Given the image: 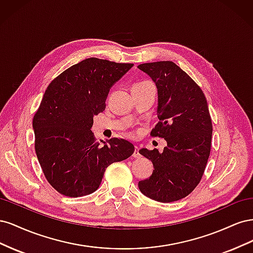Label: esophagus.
Here are the masks:
<instances>
[{
    "mask_svg": "<svg viewBox=\"0 0 253 253\" xmlns=\"http://www.w3.org/2000/svg\"><path fill=\"white\" fill-rule=\"evenodd\" d=\"M133 157H135V158H139L140 157V153H139V148L137 147H135V151H134V153H133Z\"/></svg>",
    "mask_w": 253,
    "mask_h": 253,
    "instance_id": "obj_1",
    "label": "esophagus"
}]
</instances>
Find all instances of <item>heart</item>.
<instances>
[{"instance_id": "obj_1", "label": "heart", "mask_w": 253, "mask_h": 253, "mask_svg": "<svg viewBox=\"0 0 253 253\" xmlns=\"http://www.w3.org/2000/svg\"><path fill=\"white\" fill-rule=\"evenodd\" d=\"M145 82H149V81H143V82H140V83H145ZM137 84H138V83H137Z\"/></svg>"}]
</instances>
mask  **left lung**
<instances>
[{"label": "left lung", "instance_id": "8db88e82", "mask_svg": "<svg viewBox=\"0 0 253 253\" xmlns=\"http://www.w3.org/2000/svg\"><path fill=\"white\" fill-rule=\"evenodd\" d=\"M155 82L158 93V124L153 137L166 139L163 153L141 149L154 170L138 182L147 197L172 203L189 195L200 183L210 155L212 121L202 88L172 61L138 65Z\"/></svg>", "mask_w": 253, "mask_h": 253}]
</instances>
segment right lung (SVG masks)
Returning a JSON list of instances; mask_svg holds the SVG:
<instances>
[{"label": "right lung", "instance_id": "add662e5", "mask_svg": "<svg viewBox=\"0 0 253 253\" xmlns=\"http://www.w3.org/2000/svg\"><path fill=\"white\" fill-rule=\"evenodd\" d=\"M133 65L88 58L60 74L45 90L33 120L35 150L45 177L60 194L95 192L106 168L134 153L127 140L112 138L101 145L90 131L110 88Z\"/></svg>", "mask_w": 253, "mask_h": 253}]
</instances>
